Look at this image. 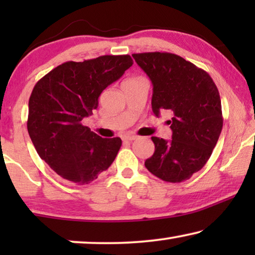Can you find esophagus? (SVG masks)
<instances>
[{
	"mask_svg": "<svg viewBox=\"0 0 255 255\" xmlns=\"http://www.w3.org/2000/svg\"><path fill=\"white\" fill-rule=\"evenodd\" d=\"M135 139H138V135L127 134L123 137V140H125V141H132V140H135Z\"/></svg>",
	"mask_w": 255,
	"mask_h": 255,
	"instance_id": "1",
	"label": "esophagus"
}]
</instances>
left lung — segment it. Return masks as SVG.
Returning a JSON list of instances; mask_svg holds the SVG:
<instances>
[{
	"label": "left lung",
	"mask_w": 255,
	"mask_h": 255,
	"mask_svg": "<svg viewBox=\"0 0 255 255\" xmlns=\"http://www.w3.org/2000/svg\"><path fill=\"white\" fill-rule=\"evenodd\" d=\"M153 85L152 110H167L172 140L152 137L155 151L145 167L166 182L179 183L203 168L223 128L217 87L207 72L168 52L132 54Z\"/></svg>",
	"instance_id": "1"
}]
</instances>
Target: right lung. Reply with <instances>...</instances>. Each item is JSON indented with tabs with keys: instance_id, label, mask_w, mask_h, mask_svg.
<instances>
[{
	"instance_id": "1",
	"label": "right lung",
	"mask_w": 255,
	"mask_h": 255,
	"mask_svg": "<svg viewBox=\"0 0 255 255\" xmlns=\"http://www.w3.org/2000/svg\"><path fill=\"white\" fill-rule=\"evenodd\" d=\"M133 60L128 54L67 61L36 83L29 100L27 132L41 159L62 179L88 184L114 162L121 138H102L82 124L101 93Z\"/></svg>"
}]
</instances>
